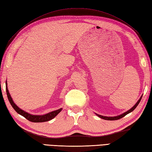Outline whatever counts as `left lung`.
Returning a JSON list of instances; mask_svg holds the SVG:
<instances>
[{
  "label": "left lung",
  "mask_w": 152,
  "mask_h": 152,
  "mask_svg": "<svg viewBox=\"0 0 152 152\" xmlns=\"http://www.w3.org/2000/svg\"><path fill=\"white\" fill-rule=\"evenodd\" d=\"M142 96L140 97V99L138 100V101L136 102V104L134 106V107L131 108V109H130L129 110H128L127 112H126V113H123L122 114H121V115L120 116H114V117H107V116H101V115H99V114H97V116H99L100 118H102V119H104V120H107V121H116V120H118L120 118H123V117L125 116L126 114H128V113H131V112H132L135 108L137 107V106L138 105V104L140 103V101H141L142 99Z\"/></svg>",
  "instance_id": "8db88e82"
}]
</instances>
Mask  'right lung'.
<instances>
[{"instance_id":"obj_1","label":"right lung","mask_w":152,"mask_h":152,"mask_svg":"<svg viewBox=\"0 0 152 152\" xmlns=\"http://www.w3.org/2000/svg\"><path fill=\"white\" fill-rule=\"evenodd\" d=\"M6 91H7V97L8 99V101H9L10 104L12 105V107L14 110L16 111V113H18L19 114H20L22 116H24V118L28 120L29 121H31L32 122H47L49 121L50 120L53 119L54 117H56L58 114L61 112L62 110V108H60L59 110H57L55 111L51 112L50 113H48L46 114H44V115H31L30 114H28L26 112H25L24 110H22L20 108H19L17 106L14 104L12 98H11L10 94L8 92V88H7V83L6 82Z\"/></svg>"}]
</instances>
